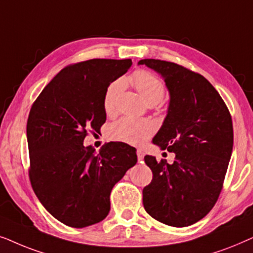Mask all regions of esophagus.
<instances>
[{"label":"esophagus","instance_id":"34e87169","mask_svg":"<svg viewBox=\"0 0 253 253\" xmlns=\"http://www.w3.org/2000/svg\"><path fill=\"white\" fill-rule=\"evenodd\" d=\"M136 155H137V160L139 161H142L143 157H144V153L142 149H137L136 150Z\"/></svg>","mask_w":253,"mask_h":253}]
</instances>
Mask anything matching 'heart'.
<instances>
[{
  "instance_id": "obj_1",
  "label": "heart",
  "mask_w": 253,
  "mask_h": 253,
  "mask_svg": "<svg viewBox=\"0 0 253 253\" xmlns=\"http://www.w3.org/2000/svg\"><path fill=\"white\" fill-rule=\"evenodd\" d=\"M129 82L148 104L161 102L167 92L166 83L160 77L148 70H136L130 75ZM123 87V81L117 80L110 83L104 92L103 107L105 113L109 116L116 113L117 99ZM154 124L149 120L124 117L111 125L109 135L113 141L136 146V144L143 143L147 139H149L151 134L154 133Z\"/></svg>"
}]
</instances>
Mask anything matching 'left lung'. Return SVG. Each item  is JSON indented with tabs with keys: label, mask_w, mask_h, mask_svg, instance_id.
Returning a JSON list of instances; mask_svg holds the SVG:
<instances>
[{
	"label": "left lung",
	"mask_w": 253,
	"mask_h": 253,
	"mask_svg": "<svg viewBox=\"0 0 253 253\" xmlns=\"http://www.w3.org/2000/svg\"><path fill=\"white\" fill-rule=\"evenodd\" d=\"M163 76L170 105L153 142L174 153L172 164L144 156L153 171L143 188L144 210L171 227H186L210 213L220 195L230 161L234 129L227 105L199 73L163 60L144 59Z\"/></svg>",
	"instance_id": "1"
}]
</instances>
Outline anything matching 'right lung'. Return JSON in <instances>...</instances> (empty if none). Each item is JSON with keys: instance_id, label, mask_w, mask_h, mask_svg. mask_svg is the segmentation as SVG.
<instances>
[{"instance_id": "add662e5", "label": "right lung", "mask_w": 253, "mask_h": 253, "mask_svg": "<svg viewBox=\"0 0 253 253\" xmlns=\"http://www.w3.org/2000/svg\"><path fill=\"white\" fill-rule=\"evenodd\" d=\"M130 66V59H91L67 66L30 110V181L42 206L69 227L103 221L113 186L136 164L135 148L127 143L110 142L98 154L83 146L89 132L99 133L105 123L107 85Z\"/></svg>"}]
</instances>
